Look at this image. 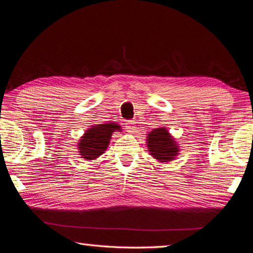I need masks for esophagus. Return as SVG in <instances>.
<instances>
[{
  "label": "esophagus",
  "instance_id": "1",
  "mask_svg": "<svg viewBox=\"0 0 253 253\" xmlns=\"http://www.w3.org/2000/svg\"><path fill=\"white\" fill-rule=\"evenodd\" d=\"M126 129L129 132H133L135 130V122L134 121H126Z\"/></svg>",
  "mask_w": 253,
  "mask_h": 253
}]
</instances>
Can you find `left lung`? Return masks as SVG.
Returning a JSON list of instances; mask_svg holds the SVG:
<instances>
[{
	"label": "left lung",
	"instance_id": "left-lung-1",
	"mask_svg": "<svg viewBox=\"0 0 253 253\" xmlns=\"http://www.w3.org/2000/svg\"><path fill=\"white\" fill-rule=\"evenodd\" d=\"M148 149L152 157L163 163L172 160L178 152L176 141H173L165 127L154 129L149 132Z\"/></svg>",
	"mask_w": 253,
	"mask_h": 253
}]
</instances>
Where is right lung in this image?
Instances as JSON below:
<instances>
[{"label": "right lung", "mask_w": 253, "mask_h": 253, "mask_svg": "<svg viewBox=\"0 0 253 253\" xmlns=\"http://www.w3.org/2000/svg\"><path fill=\"white\" fill-rule=\"evenodd\" d=\"M115 130H121L117 123L98 124L92 126L83 136L78 146L82 158L92 160L101 156L110 143L112 133Z\"/></svg>", "instance_id": "right-lung-1"}]
</instances>
